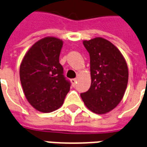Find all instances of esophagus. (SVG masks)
Instances as JSON below:
<instances>
[{
  "label": "esophagus",
  "mask_w": 147,
  "mask_h": 147,
  "mask_svg": "<svg viewBox=\"0 0 147 147\" xmlns=\"http://www.w3.org/2000/svg\"><path fill=\"white\" fill-rule=\"evenodd\" d=\"M71 84H72V86H76V82H77V80H76V78H72V79H71Z\"/></svg>",
  "instance_id": "obj_1"
}]
</instances>
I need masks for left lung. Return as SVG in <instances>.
<instances>
[{
    "label": "left lung",
    "instance_id": "8db88e82",
    "mask_svg": "<svg viewBox=\"0 0 147 147\" xmlns=\"http://www.w3.org/2000/svg\"><path fill=\"white\" fill-rule=\"evenodd\" d=\"M83 45L90 56L91 86L81 93L86 107L96 114H105L118 106L128 83V67L113 44L98 37Z\"/></svg>",
    "mask_w": 147,
    "mask_h": 147
}]
</instances>
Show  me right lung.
Instances as JSON below:
<instances>
[{"label":"right lung","instance_id":"right-lung-1","mask_svg":"<svg viewBox=\"0 0 147 147\" xmlns=\"http://www.w3.org/2000/svg\"><path fill=\"white\" fill-rule=\"evenodd\" d=\"M62 40L45 37L27 51L20 65V80L24 96L34 108L51 113L60 108L70 90L59 63Z\"/></svg>","mask_w":147,"mask_h":147}]
</instances>
